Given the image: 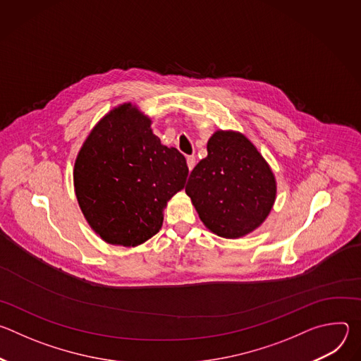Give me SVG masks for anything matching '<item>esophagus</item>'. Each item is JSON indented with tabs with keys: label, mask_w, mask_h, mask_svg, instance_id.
Segmentation results:
<instances>
[{
	"label": "esophagus",
	"mask_w": 361,
	"mask_h": 361,
	"mask_svg": "<svg viewBox=\"0 0 361 361\" xmlns=\"http://www.w3.org/2000/svg\"><path fill=\"white\" fill-rule=\"evenodd\" d=\"M187 166H188L190 171L194 169V166H195V157L194 156H188L187 157Z\"/></svg>",
	"instance_id": "esophagus-1"
}]
</instances>
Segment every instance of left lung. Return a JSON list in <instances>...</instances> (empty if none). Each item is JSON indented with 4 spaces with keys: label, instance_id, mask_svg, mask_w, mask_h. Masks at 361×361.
Returning <instances> with one entry per match:
<instances>
[{
    "label": "left lung",
    "instance_id": "obj_1",
    "mask_svg": "<svg viewBox=\"0 0 361 361\" xmlns=\"http://www.w3.org/2000/svg\"><path fill=\"white\" fill-rule=\"evenodd\" d=\"M207 152L191 171L185 192L210 231L240 238L270 214L277 192L274 174L255 145L237 131H216Z\"/></svg>",
    "mask_w": 361,
    "mask_h": 361
}]
</instances>
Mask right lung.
<instances>
[{"label":"right lung","mask_w":361,"mask_h":361,"mask_svg":"<svg viewBox=\"0 0 361 361\" xmlns=\"http://www.w3.org/2000/svg\"><path fill=\"white\" fill-rule=\"evenodd\" d=\"M188 167L177 148L152 134L131 102L102 117L74 164V188L90 227L109 244L135 247L163 226L167 201L183 190Z\"/></svg>","instance_id":"obj_1"}]
</instances>
